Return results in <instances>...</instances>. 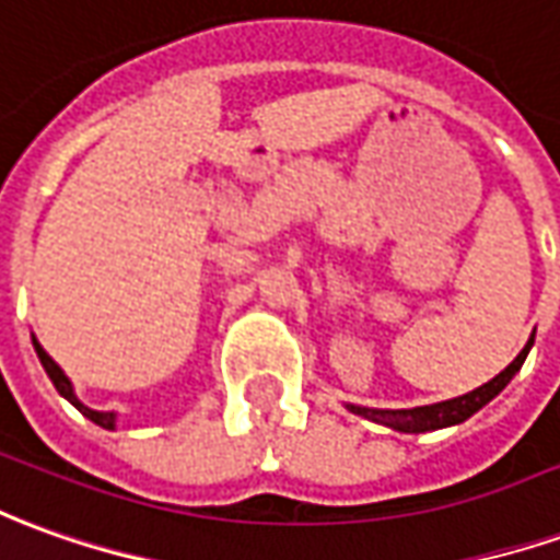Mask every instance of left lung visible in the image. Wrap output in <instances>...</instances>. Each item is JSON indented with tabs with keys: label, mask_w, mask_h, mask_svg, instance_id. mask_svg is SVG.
<instances>
[{
	"label": "left lung",
	"mask_w": 560,
	"mask_h": 560,
	"mask_svg": "<svg viewBox=\"0 0 560 560\" xmlns=\"http://www.w3.org/2000/svg\"><path fill=\"white\" fill-rule=\"evenodd\" d=\"M530 346H534V334L527 339V346L518 351V358H515L503 373L494 375L491 382H485L482 388L470 390V394H464V397H455V400L433 402V406H416V409H370V406H351V402H348V409H351L354 416L370 418L375 424H385V428L400 430V433H428V430L452 428V424H460V421H467L470 416H476L485 402L494 400L500 390L510 385L512 375L522 370V363H525Z\"/></svg>",
	"instance_id": "obj_1"
}]
</instances>
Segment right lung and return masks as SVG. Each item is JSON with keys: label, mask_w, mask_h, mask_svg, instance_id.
Masks as SVG:
<instances>
[{"label": "right lung", "mask_w": 560, "mask_h": 560, "mask_svg": "<svg viewBox=\"0 0 560 560\" xmlns=\"http://www.w3.org/2000/svg\"><path fill=\"white\" fill-rule=\"evenodd\" d=\"M33 346H35V354H38V361H42V366H45V373H48V375H50V382H54V388L60 390L62 397H66V400L72 402V406H75V409H78V412H81V416L90 418L93 424H100V428H105V430H115V421H117L115 412H96V409H90V406H84V402H81V400H78V397H75V388H72V382H69V375L62 373L60 366H57V361L50 358V354H48V351H45V348L38 346V339H33Z\"/></svg>", "instance_id": "1"}]
</instances>
